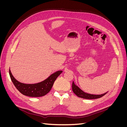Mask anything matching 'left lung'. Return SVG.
Wrapping results in <instances>:
<instances>
[{
  "label": "left lung",
  "mask_w": 127,
  "mask_h": 127,
  "mask_svg": "<svg viewBox=\"0 0 127 127\" xmlns=\"http://www.w3.org/2000/svg\"><path fill=\"white\" fill-rule=\"evenodd\" d=\"M72 90L74 93L77 96L81 97L83 98H85V99H95V98H98L102 97L103 96L105 95L106 93H105L102 94L100 95H95V94H91L89 93H87L84 92L83 91H82L80 88L76 85H75L74 81L72 82Z\"/></svg>",
  "instance_id": "8db88e82"
}]
</instances>
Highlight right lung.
Returning <instances> with one entry per match:
<instances>
[{
    "label": "right lung",
    "instance_id": "obj_1",
    "mask_svg": "<svg viewBox=\"0 0 127 127\" xmlns=\"http://www.w3.org/2000/svg\"><path fill=\"white\" fill-rule=\"evenodd\" d=\"M9 75L11 81L17 89L24 95L30 97L43 96L51 90L57 78L63 72L62 70L57 71L41 82L28 84L18 82L14 78L9 69Z\"/></svg>",
    "mask_w": 127,
    "mask_h": 127
}]
</instances>
